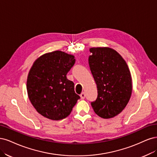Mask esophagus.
<instances>
[{"instance_id": "1", "label": "esophagus", "mask_w": 157, "mask_h": 157, "mask_svg": "<svg viewBox=\"0 0 157 157\" xmlns=\"http://www.w3.org/2000/svg\"><path fill=\"white\" fill-rule=\"evenodd\" d=\"M80 97L82 99H84L85 97V93H82V94H80Z\"/></svg>"}]
</instances>
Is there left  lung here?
I'll use <instances>...</instances> for the list:
<instances>
[{
	"label": "left lung",
	"mask_w": 157,
	"mask_h": 157,
	"mask_svg": "<svg viewBox=\"0 0 157 157\" xmlns=\"http://www.w3.org/2000/svg\"><path fill=\"white\" fill-rule=\"evenodd\" d=\"M89 57L90 71L97 86L98 97L91 105L103 119L119 115L128 104L132 82L127 64L115 49L108 47L91 48Z\"/></svg>",
	"instance_id": "1"
}]
</instances>
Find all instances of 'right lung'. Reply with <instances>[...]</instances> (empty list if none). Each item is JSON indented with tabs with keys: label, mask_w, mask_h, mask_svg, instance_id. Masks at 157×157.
<instances>
[{
	"label": "right lung",
	"mask_w": 157,
	"mask_h": 157,
	"mask_svg": "<svg viewBox=\"0 0 157 157\" xmlns=\"http://www.w3.org/2000/svg\"><path fill=\"white\" fill-rule=\"evenodd\" d=\"M75 61L74 56L61 51L45 53L34 62L27 80L29 98L37 112L53 121L70 114L79 96L67 74Z\"/></svg>",
	"instance_id": "obj_1"
}]
</instances>
